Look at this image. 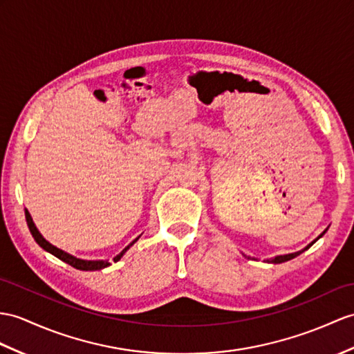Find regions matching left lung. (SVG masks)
<instances>
[{"instance_id":"left-lung-1","label":"left lung","mask_w":354,"mask_h":354,"mask_svg":"<svg viewBox=\"0 0 354 354\" xmlns=\"http://www.w3.org/2000/svg\"><path fill=\"white\" fill-rule=\"evenodd\" d=\"M326 232V231H324ZM324 232H323V234H324ZM322 234V236H323ZM320 236V237H322ZM320 237H317L315 240H314V242L311 243V245H309L308 248H311L315 242H317V240L318 239H320ZM308 248H305V249H308ZM305 249H304V251H305ZM304 251H299V252H295V254H287V255H279V257H274V258H272V260H267V261H269V263H273V264H279V263H286V261H288V260H292V258H295V257H297V255H300L301 252H304Z\"/></svg>"}]
</instances>
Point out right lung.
I'll return each instance as SVG.
<instances>
[{"mask_svg":"<svg viewBox=\"0 0 354 354\" xmlns=\"http://www.w3.org/2000/svg\"><path fill=\"white\" fill-rule=\"evenodd\" d=\"M25 218H27L28 228H30V231H31V234H32L34 240H36V242L39 243V246L45 249V251H48L49 254L55 255V257L59 258V260H62V261H64V263H67V264H71L72 267H75V269H80V270H100V269H103V267H108V266H109L108 261H87V260H80V258L68 255L67 252L62 251V249L55 248L54 245H50L49 242H46V240L41 237L39 230L36 228V225H34V222H32V219H31V216H30L28 210H25ZM136 240H138V239H135L131 245L126 246V248L123 249V251L120 252V254L114 258V261H118L120 258L123 257V254L127 251V249L131 248V246L136 242Z\"/></svg>","mask_w":354,"mask_h":354,"instance_id":"1","label":"right lung"}]
</instances>
